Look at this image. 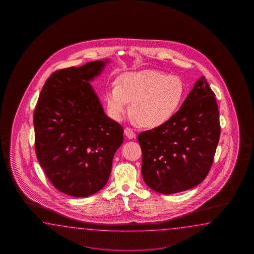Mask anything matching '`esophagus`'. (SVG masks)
Here are the masks:
<instances>
[{
    "label": "esophagus",
    "mask_w": 254,
    "mask_h": 254,
    "mask_svg": "<svg viewBox=\"0 0 254 254\" xmlns=\"http://www.w3.org/2000/svg\"><path fill=\"white\" fill-rule=\"evenodd\" d=\"M125 134L126 135V137L129 138V139H135V137H136L134 131L130 129V128H125Z\"/></svg>",
    "instance_id": "1"
}]
</instances>
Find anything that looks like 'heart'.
<instances>
[{"label":"heart","instance_id":"heart-1","mask_svg":"<svg viewBox=\"0 0 254 254\" xmlns=\"http://www.w3.org/2000/svg\"><path fill=\"white\" fill-rule=\"evenodd\" d=\"M185 93L184 81L178 76L155 70L127 72L121 76L118 86L106 93L109 114L121 121L129 112L139 124L156 128L166 124L177 113Z\"/></svg>","mask_w":254,"mask_h":254}]
</instances>
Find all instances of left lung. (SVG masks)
Instances as JSON below:
<instances>
[{
    "label": "left lung",
    "instance_id": "1",
    "mask_svg": "<svg viewBox=\"0 0 254 254\" xmlns=\"http://www.w3.org/2000/svg\"><path fill=\"white\" fill-rule=\"evenodd\" d=\"M220 133L215 94L201 76L172 119L138 135L146 185L173 194L200 184L211 169Z\"/></svg>",
    "mask_w": 254,
    "mask_h": 254
}]
</instances>
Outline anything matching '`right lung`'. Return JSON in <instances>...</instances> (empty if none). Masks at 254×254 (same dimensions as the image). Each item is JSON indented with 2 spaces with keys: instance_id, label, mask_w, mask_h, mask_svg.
<instances>
[{
  "instance_id": "1",
  "label": "right lung",
  "mask_w": 254,
  "mask_h": 254,
  "mask_svg": "<svg viewBox=\"0 0 254 254\" xmlns=\"http://www.w3.org/2000/svg\"><path fill=\"white\" fill-rule=\"evenodd\" d=\"M110 60L94 61L53 73L43 85L33 114L35 151L54 187L83 198L108 182L124 129L104 113L91 82Z\"/></svg>"
}]
</instances>
